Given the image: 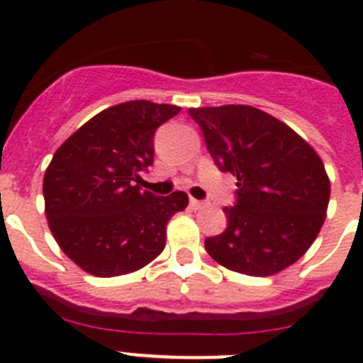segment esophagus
I'll list each match as a JSON object with an SVG mask.
<instances>
[{
  "label": "esophagus",
  "instance_id": "1",
  "mask_svg": "<svg viewBox=\"0 0 363 363\" xmlns=\"http://www.w3.org/2000/svg\"><path fill=\"white\" fill-rule=\"evenodd\" d=\"M189 203H191V209H194V211L203 209V207H205V201L196 200V198H191V201H189Z\"/></svg>",
  "mask_w": 363,
  "mask_h": 363
}]
</instances>
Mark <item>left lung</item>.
<instances>
[{"label": "left lung", "mask_w": 363, "mask_h": 363, "mask_svg": "<svg viewBox=\"0 0 363 363\" xmlns=\"http://www.w3.org/2000/svg\"><path fill=\"white\" fill-rule=\"evenodd\" d=\"M211 156L236 176L227 227L205 240L213 259L240 274L271 277L306 255L325 221L331 182L322 158L289 125L251 105L189 108Z\"/></svg>", "instance_id": "1"}]
</instances>
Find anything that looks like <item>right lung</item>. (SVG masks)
I'll list each match as a JSON object with an SVG mask.
<instances>
[{"label": "right lung", "instance_id": "add662e5", "mask_svg": "<svg viewBox=\"0 0 363 363\" xmlns=\"http://www.w3.org/2000/svg\"><path fill=\"white\" fill-rule=\"evenodd\" d=\"M182 111L134 99L83 123L54 152L43 176L45 214L60 249L92 277L145 267L165 249L167 223L189 196H154L134 182L152 165V138Z\"/></svg>", "mask_w": 363, "mask_h": 363}]
</instances>
